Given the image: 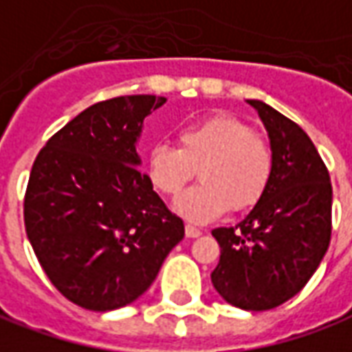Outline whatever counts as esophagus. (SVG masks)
Segmentation results:
<instances>
[{"label":"esophagus","mask_w":352,"mask_h":352,"mask_svg":"<svg viewBox=\"0 0 352 352\" xmlns=\"http://www.w3.org/2000/svg\"><path fill=\"white\" fill-rule=\"evenodd\" d=\"M185 233H186V236H188V239H196V236L202 235V231H200L198 227L188 226V223L185 226Z\"/></svg>","instance_id":"34e87169"}]
</instances>
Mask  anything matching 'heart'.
I'll list each match as a JSON object with an SVG mask.
<instances>
[{
  "instance_id": "b5f03b06",
  "label": "heart",
  "mask_w": 352,
  "mask_h": 352,
  "mask_svg": "<svg viewBox=\"0 0 352 352\" xmlns=\"http://www.w3.org/2000/svg\"><path fill=\"white\" fill-rule=\"evenodd\" d=\"M274 150L264 136L231 113H214L177 131V146L157 142L146 156V173L162 195H177L196 175L200 181L177 196L179 214L206 223L229 208L260 202L274 177Z\"/></svg>"
}]
</instances>
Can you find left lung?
Returning <instances> with one entry per match:
<instances>
[{
	"mask_svg": "<svg viewBox=\"0 0 352 352\" xmlns=\"http://www.w3.org/2000/svg\"><path fill=\"white\" fill-rule=\"evenodd\" d=\"M258 111L274 150L266 195L235 227L212 231L221 248L212 283L229 305L272 310L314 276L331 239V181L316 146L296 125L260 100Z\"/></svg>",
	"mask_w": 352,
	"mask_h": 352,
	"instance_id": "left-lung-1",
	"label": "left lung"
}]
</instances>
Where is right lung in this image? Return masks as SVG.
<instances>
[{
	"mask_svg": "<svg viewBox=\"0 0 352 352\" xmlns=\"http://www.w3.org/2000/svg\"><path fill=\"white\" fill-rule=\"evenodd\" d=\"M166 98L119 96L86 107L36 156L25 227L40 266L78 307H126L154 283L183 219L142 173L136 140Z\"/></svg>",
	"mask_w": 352,
	"mask_h": 352,
	"instance_id": "1",
	"label": "right lung"
}]
</instances>
